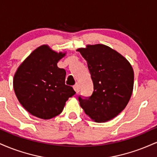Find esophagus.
Here are the masks:
<instances>
[{"label":"esophagus","instance_id":"esophagus-1","mask_svg":"<svg viewBox=\"0 0 157 157\" xmlns=\"http://www.w3.org/2000/svg\"><path fill=\"white\" fill-rule=\"evenodd\" d=\"M73 88L77 93H78L79 91H80V86H79L78 84H75V86H73Z\"/></svg>","mask_w":157,"mask_h":157}]
</instances>
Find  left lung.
I'll use <instances>...</instances> for the list:
<instances>
[{
	"label": "left lung",
	"instance_id": "1",
	"mask_svg": "<svg viewBox=\"0 0 157 157\" xmlns=\"http://www.w3.org/2000/svg\"><path fill=\"white\" fill-rule=\"evenodd\" d=\"M86 60L94 91L78 100L85 113L93 120L103 122L115 117L125 108L132 94L134 71L123 56L102 44L79 48Z\"/></svg>",
	"mask_w": 157,
	"mask_h": 157
}]
</instances>
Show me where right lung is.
<instances>
[{"mask_svg":"<svg viewBox=\"0 0 157 157\" xmlns=\"http://www.w3.org/2000/svg\"><path fill=\"white\" fill-rule=\"evenodd\" d=\"M65 53L42 46L22 63L16 71L13 87L23 107L37 117L48 120L62 112L66 102L75 94L65 84L66 70L57 67Z\"/></svg>","mask_w":157,"mask_h":157,"instance_id":"add662e5","label":"right lung"}]
</instances>
